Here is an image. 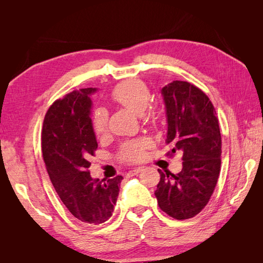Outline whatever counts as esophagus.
Segmentation results:
<instances>
[{"instance_id": "esophagus-1", "label": "esophagus", "mask_w": 263, "mask_h": 263, "mask_svg": "<svg viewBox=\"0 0 263 263\" xmlns=\"http://www.w3.org/2000/svg\"><path fill=\"white\" fill-rule=\"evenodd\" d=\"M142 170V168H136V169H134V170H130V171H128V173H127V177H134V176H137L138 173H140Z\"/></svg>"}]
</instances>
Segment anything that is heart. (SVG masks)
I'll return each mask as SVG.
<instances>
[{
  "label": "heart",
  "instance_id": "heart-1",
  "mask_svg": "<svg viewBox=\"0 0 263 263\" xmlns=\"http://www.w3.org/2000/svg\"><path fill=\"white\" fill-rule=\"evenodd\" d=\"M113 100L122 106L136 114H141L149 104L150 92L147 85L140 80H132L119 84L113 92ZM108 127V115L104 108L95 110L93 115V129L97 135L105 134ZM151 142L146 138H140L127 144L121 150V158L124 161H138L144 157L145 150Z\"/></svg>",
  "mask_w": 263,
  "mask_h": 263
}]
</instances>
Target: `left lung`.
<instances>
[{"mask_svg":"<svg viewBox=\"0 0 263 263\" xmlns=\"http://www.w3.org/2000/svg\"><path fill=\"white\" fill-rule=\"evenodd\" d=\"M166 115L165 144L182 154L178 174L160 173L155 195L159 208L182 220L200 213L216 186L220 171L221 137L216 112L203 91L189 82L173 81L161 89Z\"/></svg>","mask_w":263,"mask_h":263,"instance_id":"1","label":"left lung"}]
</instances>
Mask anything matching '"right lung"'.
I'll return each mask as SVG.
<instances>
[{
  "label": "right lung",
  "instance_id": "obj_1",
  "mask_svg": "<svg viewBox=\"0 0 263 263\" xmlns=\"http://www.w3.org/2000/svg\"><path fill=\"white\" fill-rule=\"evenodd\" d=\"M97 92V87H87L55 101L42 134L44 161L55 192L76 218L93 225L113 215L123 180L93 179L87 170L98 148L91 119V97Z\"/></svg>",
  "mask_w": 263,
  "mask_h": 263
}]
</instances>
